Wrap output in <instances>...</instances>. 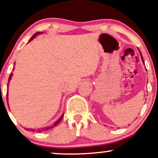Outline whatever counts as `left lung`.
<instances>
[{"label":"left lung","instance_id":"obj_1","mask_svg":"<svg viewBox=\"0 0 158 158\" xmlns=\"http://www.w3.org/2000/svg\"><path fill=\"white\" fill-rule=\"evenodd\" d=\"M138 50H139V53H140V56H141V59H142V61H143V64L145 65V63H144V61H143V56H142V54H141V52L139 51V50L138 49Z\"/></svg>","mask_w":158,"mask_h":158}]
</instances>
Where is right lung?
<instances>
[{
    "instance_id": "1",
    "label": "right lung",
    "mask_w": 158,
    "mask_h": 158,
    "mask_svg": "<svg viewBox=\"0 0 158 158\" xmlns=\"http://www.w3.org/2000/svg\"><path fill=\"white\" fill-rule=\"evenodd\" d=\"M41 33H43V32H36L35 34H34V35H32V37H31V39H30V41H29V42H30V41H31L33 39H35L36 35H39V34H41ZM13 70H14V69H13ZM12 76H13V73H12L10 74V77H9V80H8V85H7V88H8V86H9V83H10V80H11V79H12ZM6 100H7V104H8V90H7V94H6ZM63 116H64V114H63L61 116V117H60V118H59V119H58L57 121H56V122L54 123L53 124H52V126H48V127H45V128H40V129H38L37 131H35V129H32V128H25V129H26L27 131H39V132L44 131H48V130H49V129H51V128H54V127H56V126H57V125L59 124V123H60V121L61 120V119L63 118Z\"/></svg>"
}]
</instances>
